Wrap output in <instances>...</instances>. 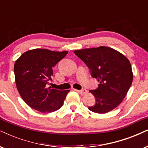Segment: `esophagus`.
Returning <instances> with one entry per match:
<instances>
[{
  "label": "esophagus",
  "instance_id": "esophagus-1",
  "mask_svg": "<svg viewBox=\"0 0 148 148\" xmlns=\"http://www.w3.org/2000/svg\"><path fill=\"white\" fill-rule=\"evenodd\" d=\"M76 91L79 93H80V94H85V93H87V90H86V89H81V90H76Z\"/></svg>",
  "mask_w": 148,
  "mask_h": 148
}]
</instances>
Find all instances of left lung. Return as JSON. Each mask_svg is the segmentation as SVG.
Listing matches in <instances>:
<instances>
[{
	"instance_id": "1",
	"label": "left lung",
	"mask_w": 148,
	"mask_h": 148,
	"mask_svg": "<svg viewBox=\"0 0 148 148\" xmlns=\"http://www.w3.org/2000/svg\"><path fill=\"white\" fill-rule=\"evenodd\" d=\"M74 53L100 83L96 89L89 91L96 98V104L89 109L103 114L115 108L126 97L132 82L133 74L128 59L106 46L74 50Z\"/></svg>"
}]
</instances>
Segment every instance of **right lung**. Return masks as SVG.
Here are the masks:
<instances>
[{
    "label": "right lung",
    "instance_id": "right-lung-1",
    "mask_svg": "<svg viewBox=\"0 0 148 148\" xmlns=\"http://www.w3.org/2000/svg\"><path fill=\"white\" fill-rule=\"evenodd\" d=\"M68 53L36 48L24 52L17 59L14 65L16 87L30 107L42 113H52L63 106L70 90L52 89L48 84L52 80V68Z\"/></svg>",
    "mask_w": 148,
    "mask_h": 148
}]
</instances>
